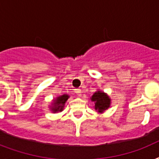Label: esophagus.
Instances as JSON below:
<instances>
[{
	"instance_id": "obj_1",
	"label": "esophagus",
	"mask_w": 159,
	"mask_h": 159,
	"mask_svg": "<svg viewBox=\"0 0 159 159\" xmlns=\"http://www.w3.org/2000/svg\"><path fill=\"white\" fill-rule=\"evenodd\" d=\"M75 93L77 95V96H81L82 95V90L80 89V88H77V89H75Z\"/></svg>"
}]
</instances>
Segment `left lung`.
Listing matches in <instances>:
<instances>
[{"instance_id": "8db88e82", "label": "left lung", "mask_w": 159, "mask_h": 159, "mask_svg": "<svg viewBox=\"0 0 159 159\" xmlns=\"http://www.w3.org/2000/svg\"><path fill=\"white\" fill-rule=\"evenodd\" d=\"M91 100L95 103V110L99 113L104 112L111 105V98L102 91L95 92L91 97Z\"/></svg>"}]
</instances>
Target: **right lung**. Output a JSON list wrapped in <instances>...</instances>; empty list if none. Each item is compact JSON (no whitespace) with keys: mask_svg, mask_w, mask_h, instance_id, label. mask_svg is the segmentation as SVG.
I'll list each match as a JSON object with an SVG mask.
<instances>
[{"mask_svg":"<svg viewBox=\"0 0 159 159\" xmlns=\"http://www.w3.org/2000/svg\"><path fill=\"white\" fill-rule=\"evenodd\" d=\"M68 98H69V96L67 94H63L60 97H57L53 101V106H51V111H53V113L57 111H62L64 107L65 102H67Z\"/></svg>","mask_w":159,"mask_h":159,"instance_id":"right-lung-1","label":"right lung"}]
</instances>
